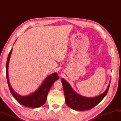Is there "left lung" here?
I'll list each match as a JSON object with an SVG mask.
<instances>
[{
    "label": "left lung",
    "instance_id": "8db88e82",
    "mask_svg": "<svg viewBox=\"0 0 121 121\" xmlns=\"http://www.w3.org/2000/svg\"><path fill=\"white\" fill-rule=\"evenodd\" d=\"M61 82L63 85L65 102L67 106L73 109L81 111L91 109L100 103L107 95L110 86L109 84L103 94L95 97L87 98L77 94L63 78H62Z\"/></svg>",
    "mask_w": 121,
    "mask_h": 121
}]
</instances>
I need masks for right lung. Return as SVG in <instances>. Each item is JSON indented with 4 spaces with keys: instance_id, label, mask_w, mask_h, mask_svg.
Listing matches in <instances>:
<instances>
[{
    "instance_id": "obj_1",
    "label": "right lung",
    "mask_w": 121,
    "mask_h": 121,
    "mask_svg": "<svg viewBox=\"0 0 121 121\" xmlns=\"http://www.w3.org/2000/svg\"><path fill=\"white\" fill-rule=\"evenodd\" d=\"M12 49L9 52L7 64H6V76L8 83L9 87L12 95L16 99V100L22 105L24 106L32 108H38L44 105L46 101L48 94L52 86L54 84L55 81L59 79V77L57 73H54L48 76L43 82L42 84L37 90L26 96H21L17 94L13 90L9 83L8 75V67L10 59L11 57Z\"/></svg>"
}]
</instances>
